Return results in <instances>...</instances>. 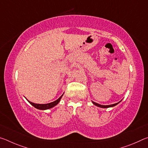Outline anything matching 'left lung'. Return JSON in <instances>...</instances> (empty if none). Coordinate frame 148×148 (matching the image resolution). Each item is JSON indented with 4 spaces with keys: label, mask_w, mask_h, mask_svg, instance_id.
<instances>
[{
    "label": "left lung",
    "mask_w": 148,
    "mask_h": 148,
    "mask_svg": "<svg viewBox=\"0 0 148 148\" xmlns=\"http://www.w3.org/2000/svg\"><path fill=\"white\" fill-rule=\"evenodd\" d=\"M121 101H119V102H117V103L113 104H110V105H101V104H98V103H96V102H93V101H92V104L95 105V106H98V107H100V108H110V107H113V106H116V105H117V104H119V102H121Z\"/></svg>",
    "instance_id": "obj_1"
}]
</instances>
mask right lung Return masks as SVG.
I'll use <instances>...</instances> for the list:
<instances>
[{
    "instance_id": "right-lung-1",
    "label": "right lung",
    "mask_w": 148,
    "mask_h": 148,
    "mask_svg": "<svg viewBox=\"0 0 148 148\" xmlns=\"http://www.w3.org/2000/svg\"><path fill=\"white\" fill-rule=\"evenodd\" d=\"M62 95H63V94H62L58 99L56 100V101H55L52 102H50V103H47V104H36V103H34V102H30L27 99H26L27 100V101H28L29 103L31 104L32 106H33L34 108H36L38 109V110H44L50 109V108H51L54 107L55 106H56V105L60 102V101H61V99L62 98Z\"/></svg>"
}]
</instances>
